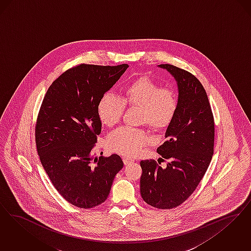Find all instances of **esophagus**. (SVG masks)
<instances>
[{
  "mask_svg": "<svg viewBox=\"0 0 251 251\" xmlns=\"http://www.w3.org/2000/svg\"><path fill=\"white\" fill-rule=\"evenodd\" d=\"M123 161H124L125 165H128V164L134 162V160H133L132 158H127V157H124V158H123Z\"/></svg>",
  "mask_w": 251,
  "mask_h": 251,
  "instance_id": "esophagus-1",
  "label": "esophagus"
}]
</instances>
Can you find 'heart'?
<instances>
[{
	"label": "heart",
	"mask_w": 251,
	"mask_h": 251,
	"mask_svg": "<svg viewBox=\"0 0 251 251\" xmlns=\"http://www.w3.org/2000/svg\"><path fill=\"white\" fill-rule=\"evenodd\" d=\"M126 106L141 109L140 123L148 124L154 130H164L175 119L178 99L175 91L160 86L148 77L133 81L125 90L123 98L106 94L98 103V111L101 122L112 127L120 122ZM150 142L146 131L121 127L109 136V147L116 153L135 156Z\"/></svg>",
	"instance_id": "heart-1"
}]
</instances>
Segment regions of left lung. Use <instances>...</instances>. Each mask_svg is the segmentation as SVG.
Instances as JSON below:
<instances>
[{"instance_id": "1", "label": "left lung", "mask_w": 251, "mask_h": 251, "mask_svg": "<svg viewBox=\"0 0 251 251\" xmlns=\"http://www.w3.org/2000/svg\"><path fill=\"white\" fill-rule=\"evenodd\" d=\"M157 66L174 76L178 107L165 133L167 141L156 149L169 160L167 167L141 161V195L153 207L172 209L194 192L205 175L214 153L215 124L206 92L196 76L172 65Z\"/></svg>"}]
</instances>
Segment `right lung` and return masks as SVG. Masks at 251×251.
<instances>
[{"label": "right lung", "mask_w": 251, "mask_h": 251, "mask_svg": "<svg viewBox=\"0 0 251 251\" xmlns=\"http://www.w3.org/2000/svg\"><path fill=\"white\" fill-rule=\"evenodd\" d=\"M128 65H80L63 73L50 86L35 126L42 166L57 191L71 204L93 208L109 196L124 163L116 153L93 156L101 132L100 99Z\"/></svg>", "instance_id": "right-lung-1"}]
</instances>
